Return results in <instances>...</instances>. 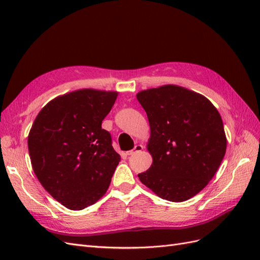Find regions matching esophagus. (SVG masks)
Wrapping results in <instances>:
<instances>
[{
  "instance_id": "esophagus-1",
  "label": "esophagus",
  "mask_w": 260,
  "mask_h": 260,
  "mask_svg": "<svg viewBox=\"0 0 260 260\" xmlns=\"http://www.w3.org/2000/svg\"><path fill=\"white\" fill-rule=\"evenodd\" d=\"M142 149H143V145L137 144V145L135 146V148L131 149V151H128V152H127V155H135L136 153H139V152L142 151Z\"/></svg>"
}]
</instances>
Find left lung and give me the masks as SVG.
Wrapping results in <instances>:
<instances>
[{
    "mask_svg": "<svg viewBox=\"0 0 260 260\" xmlns=\"http://www.w3.org/2000/svg\"><path fill=\"white\" fill-rule=\"evenodd\" d=\"M151 129L153 158L138 177L157 196L184 202L200 193L221 164L226 138L217 108L202 94L176 84L140 91Z\"/></svg>",
    "mask_w": 260,
    "mask_h": 260,
    "instance_id": "1",
    "label": "left lung"
}]
</instances>
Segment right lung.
Wrapping results in <instances>:
<instances>
[{
	"mask_svg": "<svg viewBox=\"0 0 260 260\" xmlns=\"http://www.w3.org/2000/svg\"><path fill=\"white\" fill-rule=\"evenodd\" d=\"M116 91L80 89L56 96L38 114L28 136L31 165L42 186L70 210L96 203L111 184L120 155L102 121Z\"/></svg>",
	"mask_w": 260,
	"mask_h": 260,
	"instance_id": "obj_1",
	"label": "right lung"
}]
</instances>
